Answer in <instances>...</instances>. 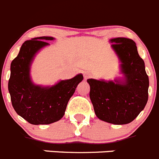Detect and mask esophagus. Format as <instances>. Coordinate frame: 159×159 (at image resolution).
Returning <instances> with one entry per match:
<instances>
[{
    "instance_id": "34e87169",
    "label": "esophagus",
    "mask_w": 159,
    "mask_h": 159,
    "mask_svg": "<svg viewBox=\"0 0 159 159\" xmlns=\"http://www.w3.org/2000/svg\"><path fill=\"white\" fill-rule=\"evenodd\" d=\"M90 77V73L89 72H88V71H87V72H84V79H87V78H89Z\"/></svg>"
}]
</instances>
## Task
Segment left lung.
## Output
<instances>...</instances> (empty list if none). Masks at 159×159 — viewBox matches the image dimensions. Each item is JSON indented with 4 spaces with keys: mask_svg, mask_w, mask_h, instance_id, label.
I'll use <instances>...</instances> for the list:
<instances>
[{
    "mask_svg": "<svg viewBox=\"0 0 159 159\" xmlns=\"http://www.w3.org/2000/svg\"><path fill=\"white\" fill-rule=\"evenodd\" d=\"M111 47L121 60L124 81L88 79L89 96L96 115L102 121L115 125L133 121L146 106L149 79L144 62L131 39H111Z\"/></svg>",
    "mask_w": 159,
    "mask_h": 159,
    "instance_id": "8db88e82",
    "label": "left lung"
}]
</instances>
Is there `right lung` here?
I'll use <instances>...</instances> for the list:
<instances>
[{
    "instance_id": "obj_1",
    "label": "right lung",
    "mask_w": 159,
    "mask_h": 159,
    "mask_svg": "<svg viewBox=\"0 0 159 159\" xmlns=\"http://www.w3.org/2000/svg\"><path fill=\"white\" fill-rule=\"evenodd\" d=\"M53 39L39 37L26 41L11 63L8 91L11 104L18 115L32 125H48L61 119L68 101L83 80L80 74L52 87L44 88L31 82L30 66L33 58L41 48L49 44L45 41Z\"/></svg>"
}]
</instances>
